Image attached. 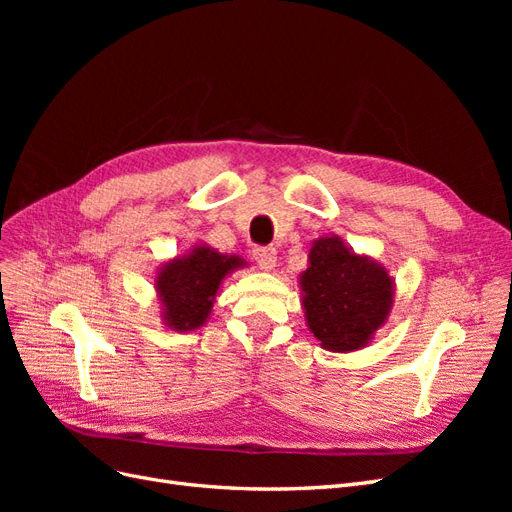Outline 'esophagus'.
I'll list each match as a JSON object with an SVG mask.
<instances>
[{
    "label": "esophagus",
    "instance_id": "1",
    "mask_svg": "<svg viewBox=\"0 0 512 512\" xmlns=\"http://www.w3.org/2000/svg\"><path fill=\"white\" fill-rule=\"evenodd\" d=\"M254 260L262 271H273L277 265V252L273 250V247H256Z\"/></svg>",
    "mask_w": 512,
    "mask_h": 512
}]
</instances>
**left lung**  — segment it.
<instances>
[{"label": "left lung", "instance_id": "left-lung-1", "mask_svg": "<svg viewBox=\"0 0 512 512\" xmlns=\"http://www.w3.org/2000/svg\"><path fill=\"white\" fill-rule=\"evenodd\" d=\"M309 333L324 350H361L384 327L395 301L389 269L367 254H356L337 235L318 237L299 275Z\"/></svg>", "mask_w": 512, "mask_h": 512}]
</instances>
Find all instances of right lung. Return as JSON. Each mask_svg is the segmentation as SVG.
Masks as SVG:
<instances>
[{
	"mask_svg": "<svg viewBox=\"0 0 512 512\" xmlns=\"http://www.w3.org/2000/svg\"><path fill=\"white\" fill-rule=\"evenodd\" d=\"M243 267L247 262L241 256L222 254L207 243H194L183 256L166 260L153 280L164 327L177 333L203 327L222 282Z\"/></svg>",
	"mask_w": 512,
	"mask_h": 512,
	"instance_id": "obj_1",
	"label": "right lung"
}]
</instances>
